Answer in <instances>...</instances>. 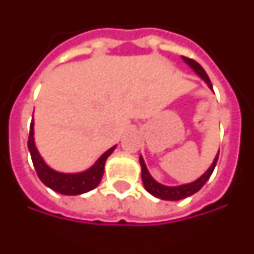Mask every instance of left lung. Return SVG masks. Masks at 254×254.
Wrapping results in <instances>:
<instances>
[{
	"label": "left lung",
	"mask_w": 254,
	"mask_h": 254,
	"mask_svg": "<svg viewBox=\"0 0 254 254\" xmlns=\"http://www.w3.org/2000/svg\"><path fill=\"white\" fill-rule=\"evenodd\" d=\"M183 60L187 63V64L194 70L199 77L205 81L207 84V86L210 88V89H213V86H212V82H210V79L207 77V74L205 72V70L202 68V65L199 63H196L195 60L190 59V58H186V56H183ZM217 159H219V154L216 155L214 158L213 164L210 165V168L202 175L198 180H195V182L190 183V184H184V186H177V187H168V186H162V184H159L157 183L154 179L151 177V175L148 173V170L145 168L144 161H143V158L140 157V165H141V179H143V184H144L145 190L150 192L154 196H157L159 199H165V201H179V199H183V198H187L190 195L195 194V192H198L199 190L203 187V184L209 180V177L210 175L213 173L214 166L217 164Z\"/></svg>",
	"instance_id": "obj_1"
}]
</instances>
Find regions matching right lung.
Here are the masks:
<instances>
[{
    "label": "right lung",
    "instance_id": "right-lung-1",
    "mask_svg": "<svg viewBox=\"0 0 254 254\" xmlns=\"http://www.w3.org/2000/svg\"><path fill=\"white\" fill-rule=\"evenodd\" d=\"M27 145L30 154H31V159H33V164H34L35 172H37L41 182L44 183L47 187L52 189L53 191L63 195H79L88 192L90 190L96 189L103 177L104 164H106L109 155H111V152L115 150V145L111 147L110 150H107L102 157L97 159L96 164L86 172H82V173H60V172L51 169L42 161V158H41L37 148H35L34 121H31V125H30Z\"/></svg>",
    "mask_w": 254,
    "mask_h": 254
}]
</instances>
